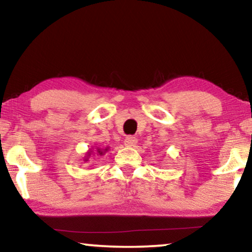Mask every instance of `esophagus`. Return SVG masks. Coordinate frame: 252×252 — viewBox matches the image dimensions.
<instances>
[{
    "label": "esophagus",
    "mask_w": 252,
    "mask_h": 252,
    "mask_svg": "<svg viewBox=\"0 0 252 252\" xmlns=\"http://www.w3.org/2000/svg\"><path fill=\"white\" fill-rule=\"evenodd\" d=\"M137 143V140L135 136H127L125 139V146L127 147H134Z\"/></svg>",
    "instance_id": "34e87169"
}]
</instances>
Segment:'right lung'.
I'll return each mask as SVG.
<instances>
[{"label":"right lung","instance_id":"right-lung-1","mask_svg":"<svg viewBox=\"0 0 252 252\" xmlns=\"http://www.w3.org/2000/svg\"><path fill=\"white\" fill-rule=\"evenodd\" d=\"M109 150V147L104 148V149H102V148H95V149H89L87 153H86V156L84 157V160L85 161H88L89 158H91L92 156H95V155H99V156H102V155H104L106 151Z\"/></svg>","mask_w":252,"mask_h":252}]
</instances>
